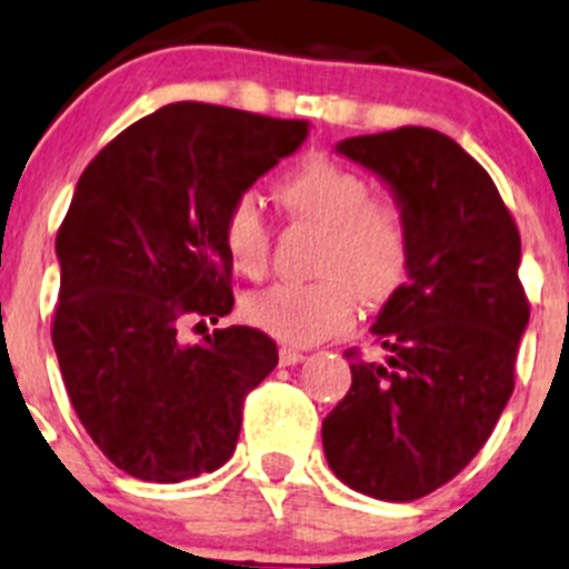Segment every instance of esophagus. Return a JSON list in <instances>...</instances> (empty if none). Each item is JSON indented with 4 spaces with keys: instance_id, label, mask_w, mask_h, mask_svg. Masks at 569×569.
<instances>
[{
    "instance_id": "1",
    "label": "esophagus",
    "mask_w": 569,
    "mask_h": 569,
    "mask_svg": "<svg viewBox=\"0 0 569 569\" xmlns=\"http://www.w3.org/2000/svg\"><path fill=\"white\" fill-rule=\"evenodd\" d=\"M302 359H306V353H302V350L289 348V345H283V348H280V365H286V368H289V365H300Z\"/></svg>"
}]
</instances>
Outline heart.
Segmentation results:
<instances>
[{
  "label": "heart",
  "instance_id": "heart-1",
  "mask_svg": "<svg viewBox=\"0 0 569 569\" xmlns=\"http://www.w3.org/2000/svg\"><path fill=\"white\" fill-rule=\"evenodd\" d=\"M286 216L322 230L320 280L274 283L247 297L243 311L260 331L289 345H317L357 322L359 300H390L410 272L412 232L405 207L370 196V182L331 157L302 159L274 188ZM224 249L236 272L258 278L269 267V227L252 196L224 216Z\"/></svg>",
  "mask_w": 569,
  "mask_h": 569
}]
</instances>
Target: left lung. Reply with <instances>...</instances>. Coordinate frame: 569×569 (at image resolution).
I'll use <instances>...</instances> for the list:
<instances>
[{"label": "left lung", "instance_id": "left-lung-1", "mask_svg": "<svg viewBox=\"0 0 569 569\" xmlns=\"http://www.w3.org/2000/svg\"><path fill=\"white\" fill-rule=\"evenodd\" d=\"M337 153L405 207L412 254L370 326L387 359L348 350L353 381L322 421V449L353 491L410 502L469 466L511 398L530 320L522 243L497 184L452 137L405 126L348 137Z\"/></svg>", "mask_w": 569, "mask_h": 569}]
</instances>
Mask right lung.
I'll use <instances>...</instances> for the list:
<instances>
[{"mask_svg": "<svg viewBox=\"0 0 569 569\" xmlns=\"http://www.w3.org/2000/svg\"><path fill=\"white\" fill-rule=\"evenodd\" d=\"M306 137L302 120L184 100L117 134L78 179L56 238L52 345L83 429L126 475L182 482L236 452L243 398L278 348L247 326L188 342L182 326L232 311L227 210Z\"/></svg>", "mask_w": 569, "mask_h": 569, "instance_id": "right-lung-1", "label": "right lung"}]
</instances>
